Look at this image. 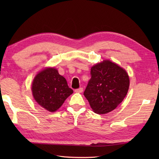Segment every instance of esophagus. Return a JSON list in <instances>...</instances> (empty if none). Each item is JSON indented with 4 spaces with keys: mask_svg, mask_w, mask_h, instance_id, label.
<instances>
[{
    "mask_svg": "<svg viewBox=\"0 0 159 159\" xmlns=\"http://www.w3.org/2000/svg\"><path fill=\"white\" fill-rule=\"evenodd\" d=\"M83 91V87H80V88H79V89H75V92L76 93H82Z\"/></svg>",
    "mask_w": 159,
    "mask_h": 159,
    "instance_id": "esophagus-1",
    "label": "esophagus"
}]
</instances>
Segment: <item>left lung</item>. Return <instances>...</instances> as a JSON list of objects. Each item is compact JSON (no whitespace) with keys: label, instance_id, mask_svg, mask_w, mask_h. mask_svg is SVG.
<instances>
[{"label":"left lung","instance_id":"1","mask_svg":"<svg viewBox=\"0 0 159 159\" xmlns=\"http://www.w3.org/2000/svg\"><path fill=\"white\" fill-rule=\"evenodd\" d=\"M92 78L84 92L93 112L106 114L122 102L130 85L129 76L123 67L103 60L91 67Z\"/></svg>","mask_w":159,"mask_h":159}]
</instances>
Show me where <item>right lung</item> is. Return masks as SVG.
<instances>
[{"label":"right lung","instance_id":"1","mask_svg":"<svg viewBox=\"0 0 159 159\" xmlns=\"http://www.w3.org/2000/svg\"><path fill=\"white\" fill-rule=\"evenodd\" d=\"M31 91L36 102L52 113L73 93L66 79L54 67H46L38 72L32 82Z\"/></svg>","mask_w":159,"mask_h":159}]
</instances>
